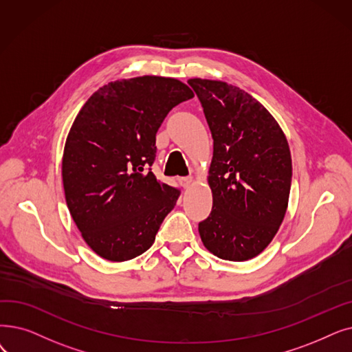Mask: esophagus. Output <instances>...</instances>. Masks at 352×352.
Returning a JSON list of instances; mask_svg holds the SVG:
<instances>
[{
    "label": "esophagus",
    "instance_id": "1",
    "mask_svg": "<svg viewBox=\"0 0 352 352\" xmlns=\"http://www.w3.org/2000/svg\"><path fill=\"white\" fill-rule=\"evenodd\" d=\"M192 182H194L192 177H182V178H179V184H181V187H184V188H190L192 186Z\"/></svg>",
    "mask_w": 352,
    "mask_h": 352
}]
</instances>
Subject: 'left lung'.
I'll return each instance as SVG.
<instances>
[{
    "instance_id": "obj_1",
    "label": "left lung",
    "mask_w": 352,
    "mask_h": 352,
    "mask_svg": "<svg viewBox=\"0 0 352 352\" xmlns=\"http://www.w3.org/2000/svg\"><path fill=\"white\" fill-rule=\"evenodd\" d=\"M214 141L208 170L212 210L198 224L206 249L224 261L261 254L285 219L292 158L270 112L248 91L221 80L190 79Z\"/></svg>"
}]
</instances>
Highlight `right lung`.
<instances>
[{
    "instance_id": "obj_1",
    "label": "right lung",
    "mask_w": 352,
    "mask_h": 352,
    "mask_svg": "<svg viewBox=\"0 0 352 352\" xmlns=\"http://www.w3.org/2000/svg\"><path fill=\"white\" fill-rule=\"evenodd\" d=\"M192 96L177 79L140 76L99 87L76 116L62 160L66 203L87 246L106 261L146 252L175 207L179 191L148 166L162 120Z\"/></svg>"
}]
</instances>
